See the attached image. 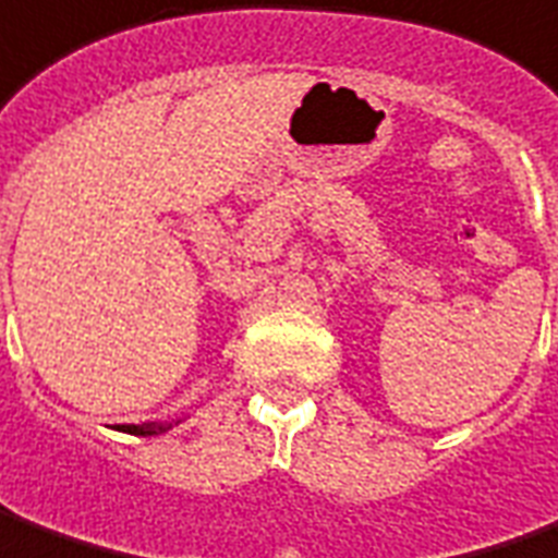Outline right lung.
Returning a JSON list of instances; mask_svg holds the SVG:
<instances>
[{
  "label": "right lung",
  "instance_id": "obj_1",
  "mask_svg": "<svg viewBox=\"0 0 558 558\" xmlns=\"http://www.w3.org/2000/svg\"><path fill=\"white\" fill-rule=\"evenodd\" d=\"M179 425V422H175ZM172 428V422H142V425H121V432L140 434V437H151V434H163Z\"/></svg>",
  "mask_w": 558,
  "mask_h": 558
}]
</instances>
